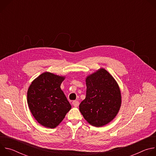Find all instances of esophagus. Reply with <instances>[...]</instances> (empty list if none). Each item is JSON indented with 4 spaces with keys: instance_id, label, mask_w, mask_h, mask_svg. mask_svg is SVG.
Returning a JSON list of instances; mask_svg holds the SVG:
<instances>
[{
    "instance_id": "esophagus-1",
    "label": "esophagus",
    "mask_w": 156,
    "mask_h": 156,
    "mask_svg": "<svg viewBox=\"0 0 156 156\" xmlns=\"http://www.w3.org/2000/svg\"><path fill=\"white\" fill-rule=\"evenodd\" d=\"M73 105L75 106V107H78L79 105V102L78 101H73V102H72Z\"/></svg>"
}]
</instances>
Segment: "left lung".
I'll return each instance as SVG.
<instances>
[{
    "mask_svg": "<svg viewBox=\"0 0 156 156\" xmlns=\"http://www.w3.org/2000/svg\"><path fill=\"white\" fill-rule=\"evenodd\" d=\"M86 84V98L80 104V111L90 125L104 126L115 117L120 110L122 97L119 84L104 69L87 76Z\"/></svg>",
    "mask_w": 156,
    "mask_h": 156,
    "instance_id": "left-lung-1",
    "label": "left lung"
}]
</instances>
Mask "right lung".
<instances>
[{
  "label": "right lung",
  "instance_id": "1",
  "mask_svg": "<svg viewBox=\"0 0 156 156\" xmlns=\"http://www.w3.org/2000/svg\"><path fill=\"white\" fill-rule=\"evenodd\" d=\"M65 76L44 72L33 81L27 102L34 119L41 125L54 128L63 120L72 106L61 90Z\"/></svg>",
  "mask_w": 156,
  "mask_h": 156
}]
</instances>
